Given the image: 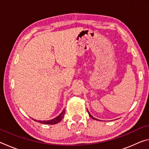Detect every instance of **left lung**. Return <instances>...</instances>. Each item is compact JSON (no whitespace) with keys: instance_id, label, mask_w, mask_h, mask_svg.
Segmentation results:
<instances>
[{"instance_id":"1","label":"left lung","mask_w":149,"mask_h":149,"mask_svg":"<svg viewBox=\"0 0 149 149\" xmlns=\"http://www.w3.org/2000/svg\"><path fill=\"white\" fill-rule=\"evenodd\" d=\"M87 111H88V110H87ZM88 112H89V111H88ZM89 115L90 116H91V118H92V119H93V120H98L97 119V118H94V117H93V116H92V115H91V114L89 112Z\"/></svg>"}]
</instances>
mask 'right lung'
<instances>
[{
  "mask_svg": "<svg viewBox=\"0 0 149 149\" xmlns=\"http://www.w3.org/2000/svg\"><path fill=\"white\" fill-rule=\"evenodd\" d=\"M65 114V110H63L62 112L60 113V114L57 117L53 118L52 120H43V121H37L36 120H34L35 121H36L37 122H39L41 123H44V124H50V125H54V124H56V123H59L60 121L62 120V119L64 117V116Z\"/></svg>",
  "mask_w": 149,
  "mask_h": 149,
  "instance_id": "obj_1",
  "label": "right lung"
}]
</instances>
